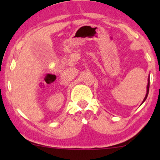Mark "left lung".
<instances>
[{"label": "left lung", "mask_w": 160, "mask_h": 160, "mask_svg": "<svg viewBox=\"0 0 160 160\" xmlns=\"http://www.w3.org/2000/svg\"><path fill=\"white\" fill-rule=\"evenodd\" d=\"M149 83H150V82H149V76H148V84H147V90H146V96H145V98H144V99H143V102H142L141 104H143V102L145 101V100H146V98H147V96L148 95V91H149Z\"/></svg>", "instance_id": "left-lung-1"}]
</instances>
